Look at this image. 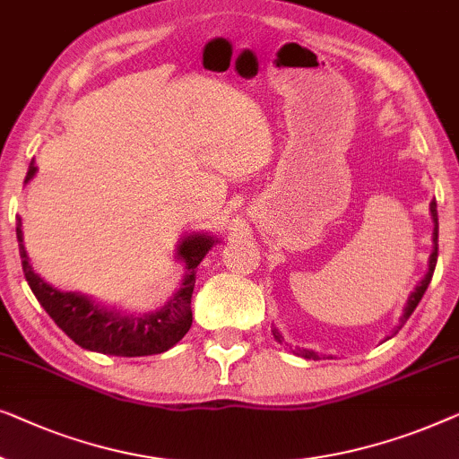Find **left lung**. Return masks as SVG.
Listing matches in <instances>:
<instances>
[{
  "label": "left lung",
  "instance_id": "obj_1",
  "mask_svg": "<svg viewBox=\"0 0 459 459\" xmlns=\"http://www.w3.org/2000/svg\"><path fill=\"white\" fill-rule=\"evenodd\" d=\"M430 216H432V222H435V229H432V251H430V257H429V270H426V274L422 276V281L418 282L414 291L410 293L408 303H405V307H403L402 318H399V328H402L405 322H408L410 316L414 314L416 306H418V303H420L422 295L426 293V289H429V285H430L432 273H435V266H437V255H438V216H437V202H435V199H432V202H430ZM273 334H274V339L279 341L281 345H287L289 350L295 353V356L306 358V359H318V353H316L314 350H306V347H295V350H293L291 345L285 343V339H282V334L279 333V328H274Z\"/></svg>",
  "mask_w": 459,
  "mask_h": 459
}]
</instances>
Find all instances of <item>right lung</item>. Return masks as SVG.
I'll list each match as a JSON object with an SVG mask.
<instances>
[{"label": "right lung", "instance_id": "1", "mask_svg": "<svg viewBox=\"0 0 459 459\" xmlns=\"http://www.w3.org/2000/svg\"><path fill=\"white\" fill-rule=\"evenodd\" d=\"M35 174L37 166L35 162H30L24 183H29ZM16 238L24 279H27L30 291L35 293L37 301L51 316V320L82 350L120 358L164 353L189 333L193 322L191 295L193 287H195L197 266L202 264L205 254L218 243V238L208 235V232H189V235L180 237V241L177 243V254H174L177 260L185 264V276L180 289L156 312L137 316L109 306H101L100 301H95L89 295L60 291V289L45 282L33 270L27 247H24L21 216H16Z\"/></svg>", "mask_w": 459, "mask_h": 459}]
</instances>
